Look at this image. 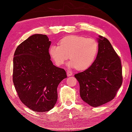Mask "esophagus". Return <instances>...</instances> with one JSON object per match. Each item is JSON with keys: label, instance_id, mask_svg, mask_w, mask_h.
<instances>
[{"label": "esophagus", "instance_id": "obj_1", "mask_svg": "<svg viewBox=\"0 0 132 132\" xmlns=\"http://www.w3.org/2000/svg\"><path fill=\"white\" fill-rule=\"evenodd\" d=\"M67 75H68V76H71L73 75V72L72 71H71L70 70H67Z\"/></svg>", "mask_w": 132, "mask_h": 132}]
</instances>
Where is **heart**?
I'll list each match as a JSON object with an SVG mask.
<instances>
[{
	"label": "heart",
	"instance_id": "heart-1",
	"mask_svg": "<svg viewBox=\"0 0 132 132\" xmlns=\"http://www.w3.org/2000/svg\"><path fill=\"white\" fill-rule=\"evenodd\" d=\"M98 50V42L94 39L71 35L62 39L59 46L51 45L49 53L57 66L63 65L70 56L71 61L68 65L79 70H84L95 62Z\"/></svg>",
	"mask_w": 132,
	"mask_h": 132
}]
</instances>
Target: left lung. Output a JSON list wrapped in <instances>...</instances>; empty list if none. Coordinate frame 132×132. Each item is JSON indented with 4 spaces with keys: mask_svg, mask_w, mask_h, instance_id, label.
<instances>
[{
    "mask_svg": "<svg viewBox=\"0 0 132 132\" xmlns=\"http://www.w3.org/2000/svg\"><path fill=\"white\" fill-rule=\"evenodd\" d=\"M98 53L95 62L86 70L76 74L81 99L97 107L115 98L122 84V68L119 56L106 38H98Z\"/></svg>",
    "mask_w": 132,
    "mask_h": 132,
    "instance_id": "1",
    "label": "left lung"
}]
</instances>
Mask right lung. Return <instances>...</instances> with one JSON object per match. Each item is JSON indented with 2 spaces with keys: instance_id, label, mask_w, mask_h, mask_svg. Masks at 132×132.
Segmentation results:
<instances>
[{
  "instance_id": "1",
  "label": "right lung",
  "mask_w": 132,
  "mask_h": 132,
  "mask_svg": "<svg viewBox=\"0 0 132 132\" xmlns=\"http://www.w3.org/2000/svg\"><path fill=\"white\" fill-rule=\"evenodd\" d=\"M51 43L46 35H32L17 46L13 57L15 90L21 101L37 112L54 107L58 85L67 77L65 70L51 61Z\"/></svg>"
}]
</instances>
